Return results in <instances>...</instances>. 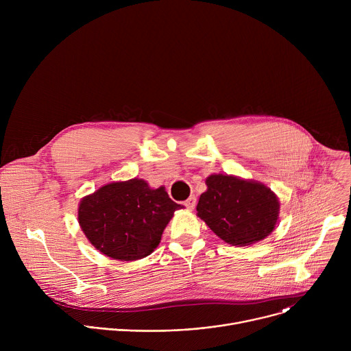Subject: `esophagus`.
Wrapping results in <instances>:
<instances>
[{
    "mask_svg": "<svg viewBox=\"0 0 351 351\" xmlns=\"http://www.w3.org/2000/svg\"><path fill=\"white\" fill-rule=\"evenodd\" d=\"M184 206L191 211V210H194V207H195V197L194 195H190L186 202H184Z\"/></svg>",
    "mask_w": 351,
    "mask_h": 351,
    "instance_id": "esophagus-1",
    "label": "esophagus"
}]
</instances>
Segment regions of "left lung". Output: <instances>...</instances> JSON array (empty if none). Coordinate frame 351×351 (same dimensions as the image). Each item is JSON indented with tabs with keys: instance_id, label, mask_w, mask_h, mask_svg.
Masks as SVG:
<instances>
[{
	"instance_id": "left-lung-1",
	"label": "left lung",
	"mask_w": 351,
	"mask_h": 351,
	"mask_svg": "<svg viewBox=\"0 0 351 351\" xmlns=\"http://www.w3.org/2000/svg\"><path fill=\"white\" fill-rule=\"evenodd\" d=\"M206 184L207 190L198 198L197 217L228 244L258 243L276 228L280 203L264 183L213 173Z\"/></svg>"
}]
</instances>
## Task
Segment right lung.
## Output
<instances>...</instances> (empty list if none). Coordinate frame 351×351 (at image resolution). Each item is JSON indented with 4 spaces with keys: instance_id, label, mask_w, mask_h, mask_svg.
Returning <instances> with one entry per match:
<instances>
[{
    "instance_id": "obj_1",
    "label": "right lung",
    "mask_w": 351,
    "mask_h": 351,
    "mask_svg": "<svg viewBox=\"0 0 351 351\" xmlns=\"http://www.w3.org/2000/svg\"><path fill=\"white\" fill-rule=\"evenodd\" d=\"M183 208L164 186L149 187L144 179L111 182L84 195L77 221L87 240L104 256L136 261L158 247L175 211Z\"/></svg>"
}]
</instances>
